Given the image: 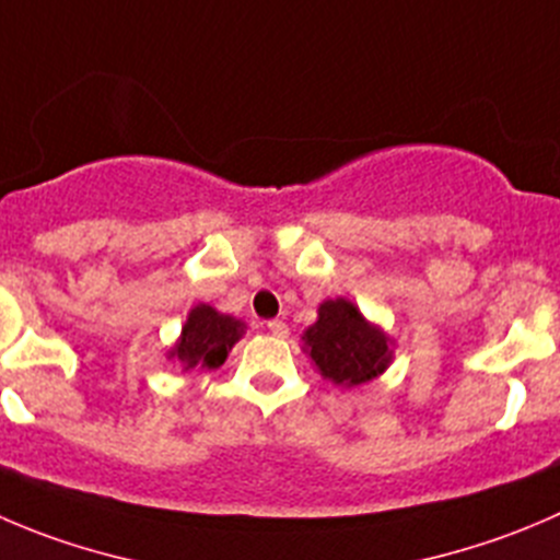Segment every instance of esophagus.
I'll return each mask as SVG.
<instances>
[{"label": "esophagus", "mask_w": 560, "mask_h": 560, "mask_svg": "<svg viewBox=\"0 0 560 560\" xmlns=\"http://www.w3.org/2000/svg\"><path fill=\"white\" fill-rule=\"evenodd\" d=\"M268 330L273 336H279V339H287V336H290V328H287V323H281V319H268Z\"/></svg>", "instance_id": "esophagus-1"}]
</instances>
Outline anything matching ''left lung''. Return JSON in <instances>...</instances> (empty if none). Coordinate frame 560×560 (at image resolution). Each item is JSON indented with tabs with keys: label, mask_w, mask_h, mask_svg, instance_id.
I'll return each mask as SVG.
<instances>
[{
	"label": "left lung",
	"mask_w": 560,
	"mask_h": 560,
	"mask_svg": "<svg viewBox=\"0 0 560 560\" xmlns=\"http://www.w3.org/2000/svg\"><path fill=\"white\" fill-rule=\"evenodd\" d=\"M303 339L323 377L336 385L366 383L390 361L383 330L372 328L345 298L325 301L319 306V319L303 334Z\"/></svg>",
	"instance_id": "left-lung-1"
}]
</instances>
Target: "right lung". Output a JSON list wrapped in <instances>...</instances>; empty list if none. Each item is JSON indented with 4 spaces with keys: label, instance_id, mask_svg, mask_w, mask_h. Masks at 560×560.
I'll return each mask as SVG.
<instances>
[{
    "label": "right lung",
    "instance_id": "add662e5",
    "mask_svg": "<svg viewBox=\"0 0 560 560\" xmlns=\"http://www.w3.org/2000/svg\"><path fill=\"white\" fill-rule=\"evenodd\" d=\"M246 325L235 317L219 314L213 306H197L188 314L180 341L170 358H177L186 369H219L230 355L232 345L243 336Z\"/></svg>",
    "mask_w": 560,
    "mask_h": 560
}]
</instances>
